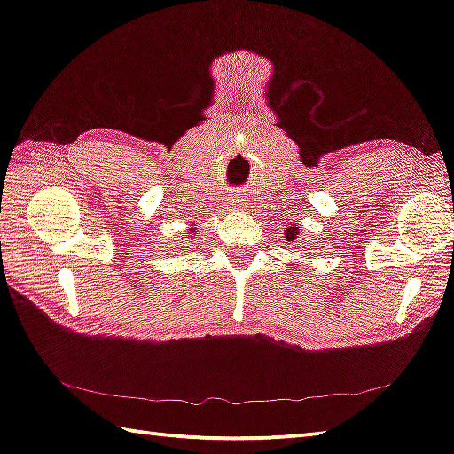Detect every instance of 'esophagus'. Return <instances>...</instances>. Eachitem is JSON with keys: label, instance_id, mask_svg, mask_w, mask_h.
Segmentation results:
<instances>
[{"label": "esophagus", "instance_id": "esophagus-1", "mask_svg": "<svg viewBox=\"0 0 454 454\" xmlns=\"http://www.w3.org/2000/svg\"><path fill=\"white\" fill-rule=\"evenodd\" d=\"M244 196H241V194H235L233 198H231V204H235V207H244Z\"/></svg>", "mask_w": 454, "mask_h": 454}]
</instances>
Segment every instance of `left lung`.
Segmentation results:
<instances>
[{
    "instance_id": "obj_1",
    "label": "left lung",
    "mask_w": 454,
    "mask_h": 454,
    "mask_svg": "<svg viewBox=\"0 0 454 454\" xmlns=\"http://www.w3.org/2000/svg\"><path fill=\"white\" fill-rule=\"evenodd\" d=\"M295 233H297V229H294V227H291V229H289V233H287V239H289V241H294V238H295Z\"/></svg>"
}]
</instances>
